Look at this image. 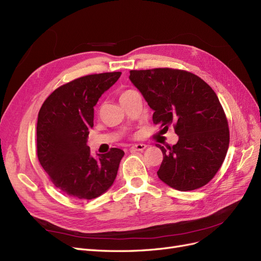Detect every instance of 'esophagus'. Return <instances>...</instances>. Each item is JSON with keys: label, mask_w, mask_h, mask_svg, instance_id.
Returning <instances> with one entry per match:
<instances>
[{"label": "esophagus", "mask_w": 261, "mask_h": 261, "mask_svg": "<svg viewBox=\"0 0 261 261\" xmlns=\"http://www.w3.org/2000/svg\"><path fill=\"white\" fill-rule=\"evenodd\" d=\"M146 148H147V145H145V144H136V145H133L130 147L133 151H143V150H145Z\"/></svg>", "instance_id": "obj_1"}]
</instances>
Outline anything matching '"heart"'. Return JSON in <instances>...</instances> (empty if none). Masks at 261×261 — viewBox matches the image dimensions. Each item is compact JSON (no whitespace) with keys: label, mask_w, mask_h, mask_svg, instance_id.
<instances>
[{"label":"heart","mask_w":261,"mask_h":261,"mask_svg":"<svg viewBox=\"0 0 261 261\" xmlns=\"http://www.w3.org/2000/svg\"><path fill=\"white\" fill-rule=\"evenodd\" d=\"M129 91H132V90H126V91H124L122 94H121V96H124V94H126V93H127V92H129Z\"/></svg>","instance_id":"b5f03b06"}]
</instances>
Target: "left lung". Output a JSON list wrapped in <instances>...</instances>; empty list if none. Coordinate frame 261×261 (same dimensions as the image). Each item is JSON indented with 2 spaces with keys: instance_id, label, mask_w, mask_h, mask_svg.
<instances>
[{
  "instance_id": "1",
  "label": "left lung",
  "mask_w": 261,
  "mask_h": 261,
  "mask_svg": "<svg viewBox=\"0 0 261 261\" xmlns=\"http://www.w3.org/2000/svg\"><path fill=\"white\" fill-rule=\"evenodd\" d=\"M129 80L154 113L152 120L167 132L173 126L176 145L161 149L159 178L186 192L215 177L230 144L227 118L216 92L197 75L169 67L130 70Z\"/></svg>"
}]
</instances>
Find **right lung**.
I'll use <instances>...</instances> for the list:
<instances>
[{
  "instance_id": "1",
  "label": "right lung",
  "mask_w": 261,
  "mask_h": 261,
  "mask_svg": "<svg viewBox=\"0 0 261 261\" xmlns=\"http://www.w3.org/2000/svg\"><path fill=\"white\" fill-rule=\"evenodd\" d=\"M121 72L87 75L60 86L38 114L37 155L53 185L76 199L106 193L116 177L124 151L112 148L99 159L87 146L93 127V107Z\"/></svg>"
}]
</instances>
